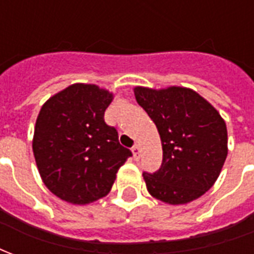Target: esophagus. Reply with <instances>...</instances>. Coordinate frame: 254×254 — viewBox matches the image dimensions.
<instances>
[{
    "label": "esophagus",
    "mask_w": 254,
    "mask_h": 254,
    "mask_svg": "<svg viewBox=\"0 0 254 254\" xmlns=\"http://www.w3.org/2000/svg\"><path fill=\"white\" fill-rule=\"evenodd\" d=\"M132 154H134V158L135 160H138L139 158V153H140V149H139V145H134L132 146Z\"/></svg>",
    "instance_id": "1"
}]
</instances>
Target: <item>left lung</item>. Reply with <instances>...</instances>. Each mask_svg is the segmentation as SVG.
<instances>
[{
	"instance_id": "obj_1",
	"label": "left lung",
	"mask_w": 254,
	"mask_h": 254,
	"mask_svg": "<svg viewBox=\"0 0 254 254\" xmlns=\"http://www.w3.org/2000/svg\"><path fill=\"white\" fill-rule=\"evenodd\" d=\"M135 99L154 122L162 143V164L143 173L149 193L168 204H186L204 195L227 157V128L212 105L181 86H135Z\"/></svg>"
}]
</instances>
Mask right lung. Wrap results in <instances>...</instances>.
Here are the masks:
<instances>
[{
	"instance_id": "1",
	"label": "right lung",
	"mask_w": 254,
	"mask_h": 254,
	"mask_svg": "<svg viewBox=\"0 0 254 254\" xmlns=\"http://www.w3.org/2000/svg\"><path fill=\"white\" fill-rule=\"evenodd\" d=\"M114 94L93 84H73L43 104L32 149L44 186L71 204L109 193L118 170L132 153L104 122Z\"/></svg>"
}]
</instances>
